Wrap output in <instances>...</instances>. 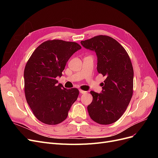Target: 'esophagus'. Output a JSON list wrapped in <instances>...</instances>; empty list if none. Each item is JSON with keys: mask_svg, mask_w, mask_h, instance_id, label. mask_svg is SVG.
Here are the masks:
<instances>
[{"mask_svg": "<svg viewBox=\"0 0 158 158\" xmlns=\"http://www.w3.org/2000/svg\"><path fill=\"white\" fill-rule=\"evenodd\" d=\"M79 91H80V92L81 94H86V92H85V91H84L82 89H80Z\"/></svg>", "mask_w": 158, "mask_h": 158, "instance_id": "34e87169", "label": "esophagus"}]
</instances>
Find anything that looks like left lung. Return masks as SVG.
Instances as JSON below:
<instances>
[{"mask_svg":"<svg viewBox=\"0 0 158 158\" xmlns=\"http://www.w3.org/2000/svg\"><path fill=\"white\" fill-rule=\"evenodd\" d=\"M85 48L98 56V71L106 78L102 93L91 91L93 99L88 106L90 118L100 125H110L121 118L133 94L134 70L125 48L113 37L99 35L82 41Z\"/></svg>","mask_w":158,"mask_h":158,"instance_id":"1","label":"left lung"}]
</instances>
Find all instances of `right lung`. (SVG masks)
<instances>
[{
    "label": "right lung",
    "mask_w": 158,
    "mask_h": 158,
    "mask_svg": "<svg viewBox=\"0 0 158 158\" xmlns=\"http://www.w3.org/2000/svg\"><path fill=\"white\" fill-rule=\"evenodd\" d=\"M82 47L76 42L47 40L38 46L24 69V93L35 117L47 125L64 121L78 98L77 88L66 89L58 83L66 63Z\"/></svg>",
    "instance_id": "obj_1"
}]
</instances>
